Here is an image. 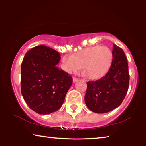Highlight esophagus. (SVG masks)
I'll list each match as a JSON object with an SVG mask.
<instances>
[{
	"label": "esophagus",
	"instance_id": "34e87169",
	"mask_svg": "<svg viewBox=\"0 0 146 146\" xmlns=\"http://www.w3.org/2000/svg\"><path fill=\"white\" fill-rule=\"evenodd\" d=\"M78 78H76V77H73V82H76V81H78Z\"/></svg>",
	"mask_w": 146,
	"mask_h": 146
}]
</instances>
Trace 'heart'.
Returning <instances> with one entry per match:
<instances>
[{"instance_id":"1","label":"heart","mask_w":146,"mask_h":146,"mask_svg":"<svg viewBox=\"0 0 146 146\" xmlns=\"http://www.w3.org/2000/svg\"><path fill=\"white\" fill-rule=\"evenodd\" d=\"M112 59V53L108 47H91L73 56H64L63 68L66 72L72 73L83 68L84 73L88 78L97 80L107 73Z\"/></svg>"}]
</instances>
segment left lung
<instances>
[{
  "instance_id": "left-lung-1",
  "label": "left lung",
  "mask_w": 146,
  "mask_h": 146,
  "mask_svg": "<svg viewBox=\"0 0 146 146\" xmlns=\"http://www.w3.org/2000/svg\"><path fill=\"white\" fill-rule=\"evenodd\" d=\"M110 69L99 80L87 82L86 104L96 113L110 112L118 108L126 95L129 84L128 63L123 51L113 44Z\"/></svg>"
}]
</instances>
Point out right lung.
Returning <instances> with one entry per match:
<instances>
[{
  "label": "right lung",
  "mask_w": 146,
  "mask_h": 146,
  "mask_svg": "<svg viewBox=\"0 0 146 146\" xmlns=\"http://www.w3.org/2000/svg\"><path fill=\"white\" fill-rule=\"evenodd\" d=\"M60 60V53L44 45L32 48L23 58L21 93L29 107L38 114L58 110L72 84V77L56 66Z\"/></svg>",
  "instance_id": "right-lung-1"
}]
</instances>
